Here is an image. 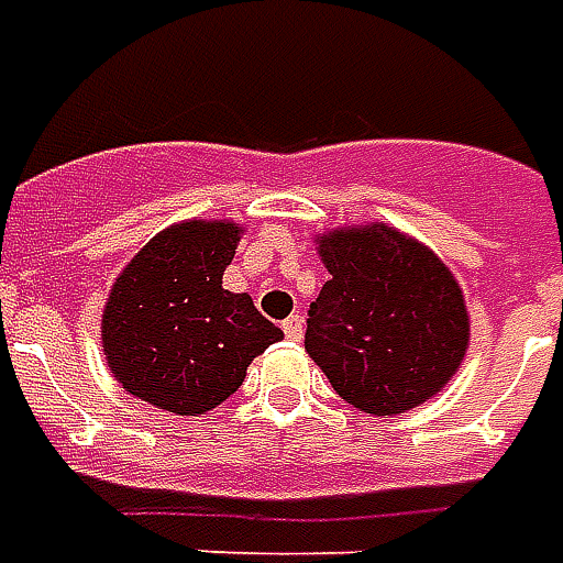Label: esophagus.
Here are the masks:
<instances>
[{"instance_id":"1","label":"esophagus","mask_w":563,"mask_h":563,"mask_svg":"<svg viewBox=\"0 0 563 563\" xmlns=\"http://www.w3.org/2000/svg\"><path fill=\"white\" fill-rule=\"evenodd\" d=\"M283 333H286V340H292V342L301 340V318H299V314H292V318L283 320Z\"/></svg>"}]
</instances>
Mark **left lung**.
<instances>
[{
    "mask_svg": "<svg viewBox=\"0 0 563 563\" xmlns=\"http://www.w3.org/2000/svg\"><path fill=\"white\" fill-rule=\"evenodd\" d=\"M330 280L311 301L305 349L349 405L405 415L455 377L471 318L452 271L386 223L318 236Z\"/></svg>",
    "mask_w": 563,
    "mask_h": 563,
    "instance_id": "left-lung-1",
    "label": "left lung"
}]
</instances>
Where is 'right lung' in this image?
Here are the masks:
<instances>
[{"mask_svg":"<svg viewBox=\"0 0 563 563\" xmlns=\"http://www.w3.org/2000/svg\"><path fill=\"white\" fill-rule=\"evenodd\" d=\"M240 236L233 221L174 223L118 274L102 311V352L130 396L199 417L233 396L245 367L283 340L252 296L223 289Z\"/></svg>","mask_w":563,"mask_h":563,"instance_id":"obj_1","label":"right lung"}]
</instances>
